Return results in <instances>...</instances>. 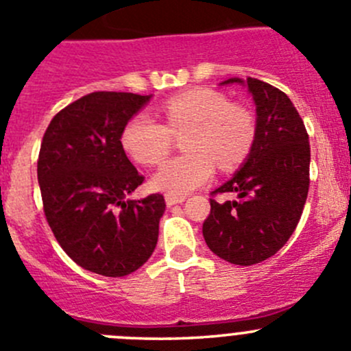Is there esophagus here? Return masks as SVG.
Returning <instances> with one entry per match:
<instances>
[{
    "instance_id": "34e87169",
    "label": "esophagus",
    "mask_w": 351,
    "mask_h": 351,
    "mask_svg": "<svg viewBox=\"0 0 351 351\" xmlns=\"http://www.w3.org/2000/svg\"><path fill=\"white\" fill-rule=\"evenodd\" d=\"M184 196H173V195H165V203L167 206H173V205H179V203L184 202Z\"/></svg>"
}]
</instances>
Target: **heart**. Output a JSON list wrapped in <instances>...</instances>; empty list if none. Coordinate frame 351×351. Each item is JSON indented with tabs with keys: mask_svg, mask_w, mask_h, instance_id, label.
Returning a JSON list of instances; mask_svg holds the SVG:
<instances>
[{
	"mask_svg": "<svg viewBox=\"0 0 351 351\" xmlns=\"http://www.w3.org/2000/svg\"><path fill=\"white\" fill-rule=\"evenodd\" d=\"M165 123L141 112L123 128L120 143L141 165H158L173 146L176 136H184L188 153L169 160L153 176V188L184 196L212 179L215 163L222 170L238 167L252 152L255 120L243 106L229 103L210 89H195L167 99L162 106Z\"/></svg>",
	"mask_w": 351,
	"mask_h": 351,
	"instance_id": "1",
	"label": "heart"
}]
</instances>
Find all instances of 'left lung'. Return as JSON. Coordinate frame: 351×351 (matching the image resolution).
I'll return each mask as SVG.
<instances>
[{
    "label": "left lung",
    "mask_w": 351,
    "mask_h": 351,
    "mask_svg": "<svg viewBox=\"0 0 351 351\" xmlns=\"http://www.w3.org/2000/svg\"><path fill=\"white\" fill-rule=\"evenodd\" d=\"M245 81L234 77L222 84ZM256 106L255 141L234 178L212 193H238L234 202L210 199L203 238L217 256L253 265L286 245L302 217L310 186V143L291 99L258 79H246Z\"/></svg>",
    "instance_id": "8db88e82"
}]
</instances>
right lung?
<instances>
[{
	"label": "right lung",
	"mask_w": 351,
	"mask_h": 351,
	"mask_svg": "<svg viewBox=\"0 0 351 351\" xmlns=\"http://www.w3.org/2000/svg\"><path fill=\"white\" fill-rule=\"evenodd\" d=\"M152 96L98 91L60 110L38 158L46 220L63 252L82 269L122 278L152 256L162 195L128 199L145 178L120 143L125 123Z\"/></svg>",
	"instance_id": "1"
}]
</instances>
